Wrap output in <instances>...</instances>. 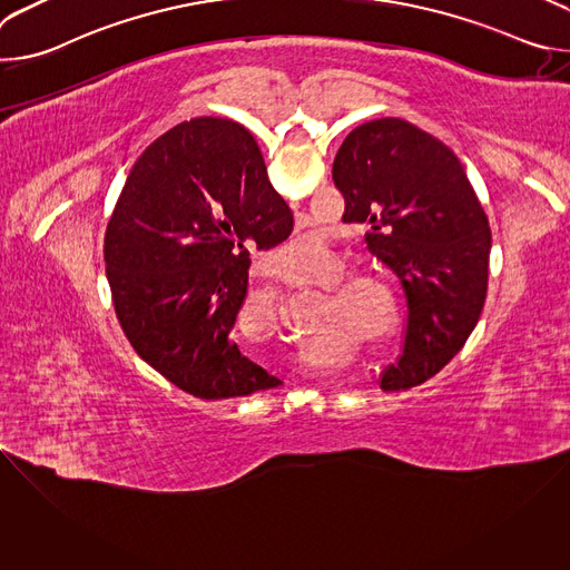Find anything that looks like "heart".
Listing matches in <instances>:
<instances>
[{
  "instance_id": "b5f03b06",
  "label": "heart",
  "mask_w": 570,
  "mask_h": 570,
  "mask_svg": "<svg viewBox=\"0 0 570 570\" xmlns=\"http://www.w3.org/2000/svg\"><path fill=\"white\" fill-rule=\"evenodd\" d=\"M284 259L279 262V277H291L299 268V243H288L279 250ZM327 315L338 317L327 334L313 338L304 345L302 354L306 361L315 363L332 354L334 341H345L352 334L370 347L387 343L401 327V304L394 291L372 275H350L332 284L324 291ZM250 308L266 332H275L279 304L271 293H255L250 297Z\"/></svg>"
}]
</instances>
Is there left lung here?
<instances>
[{
	"label": "left lung",
	"mask_w": 570,
	"mask_h": 570,
	"mask_svg": "<svg viewBox=\"0 0 570 570\" xmlns=\"http://www.w3.org/2000/svg\"><path fill=\"white\" fill-rule=\"evenodd\" d=\"M347 223H365L367 250L401 282L409 304L403 354L381 390L435 376L466 343L487 297L492 232L455 153L422 128L374 119L336 153Z\"/></svg>",
	"instance_id": "left-lung-1"
}]
</instances>
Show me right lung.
Returning a JSON list of instances; mask_svg holds the SVG:
<instances>
[{"instance_id": "right-lung-1", "label": "right lung", "mask_w": 570, "mask_h": 570, "mask_svg": "<svg viewBox=\"0 0 570 570\" xmlns=\"http://www.w3.org/2000/svg\"><path fill=\"white\" fill-rule=\"evenodd\" d=\"M293 214L255 137L198 117L135 161L106 229V273L132 350L198 399L246 396L282 381L232 338L248 293L250 248H275Z\"/></svg>"}]
</instances>
